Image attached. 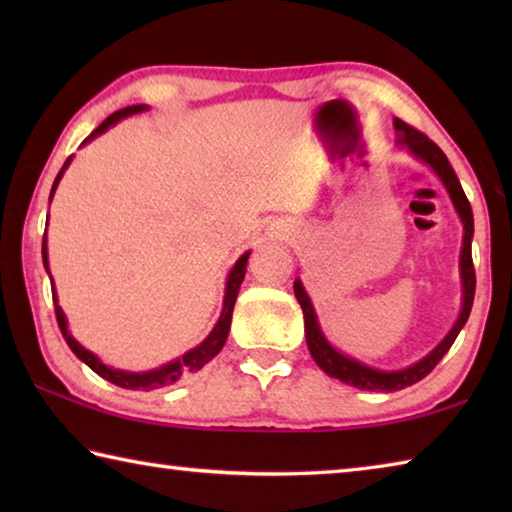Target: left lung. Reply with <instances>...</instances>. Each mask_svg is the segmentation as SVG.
<instances>
[{
	"instance_id": "1",
	"label": "left lung",
	"mask_w": 512,
	"mask_h": 512,
	"mask_svg": "<svg viewBox=\"0 0 512 512\" xmlns=\"http://www.w3.org/2000/svg\"><path fill=\"white\" fill-rule=\"evenodd\" d=\"M393 126L397 131V144L404 146L413 158H418L420 162L427 164V167L440 178V183L445 185L449 198H452L458 219L463 223V248H461V259H458V266H461L463 296H461V314H458L456 323L436 348H433L429 354H424L420 361L411 363V366H406L402 370L372 368L368 363H361L359 359L350 357V354L336 350L334 345L325 339L323 329L318 325L316 309L311 305L309 293L305 291V287H302L300 280L293 282V291H296L302 314H305L307 348L311 352V357H314V361L318 363V368L327 372L329 377L339 379L348 386L361 388V391H381V393H393V391H402L406 386H413L415 381L424 379L433 368L438 366V361L445 357L449 348H452L458 332H461L463 325L467 323V318H470L474 289H476V277H474V266H472L474 216H472L470 201H467L463 187L458 183L452 164H449L447 155L440 151V146L433 144L427 135L415 131V128H411L409 124H404L402 119H395Z\"/></svg>"
}]
</instances>
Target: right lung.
<instances>
[{"mask_svg": "<svg viewBox=\"0 0 512 512\" xmlns=\"http://www.w3.org/2000/svg\"><path fill=\"white\" fill-rule=\"evenodd\" d=\"M149 110V106H144V103H140V106H126L121 108L117 112H112V115L108 119H103L101 124L94 128V131L90 133V137H85L83 144L92 142L94 137H99L108 131L110 126H115L117 121L131 117V115H137V112H144ZM69 162H72V155H69L67 162L63 164V169L58 171V176L54 180V187H51V194H49V203L51 198H54L56 194V187L60 183V178H63L65 169L69 167ZM248 257H250V250L248 253L241 255L235 266L230 268L228 273V280H225V296H223V309H221V316L219 320H216V325L212 327V332L205 336L203 343H198L196 348L187 350L183 357L173 359L169 363H164V366L160 368H153V370H146V372H128V370H119V368H110L103 363L97 354L90 352L88 348H83V345L74 339L72 332H69L67 327V318H65V311L60 309L58 305V296H56V287L51 284V296H54V305H56V320H58V327L60 332H63L65 341L69 345V350H72L76 357H79L85 366H90L94 372H97L99 377L108 379L110 384L115 386H121V388H128V391H155V388H164V386H171L176 384V381L180 377L185 375H192V372H198L201 370L207 361H212L216 354L221 352V348L225 345V341H228V332H230V320H232V309H235V302H237V296H239V287L241 282H244V275H246V264H248ZM42 262H45V268L49 273V280L54 282V277H51V271H49V253H47V230H45V239H42Z\"/></svg>", "mask_w": 512, "mask_h": 512, "instance_id": "obj_1", "label": "right lung"}]
</instances>
